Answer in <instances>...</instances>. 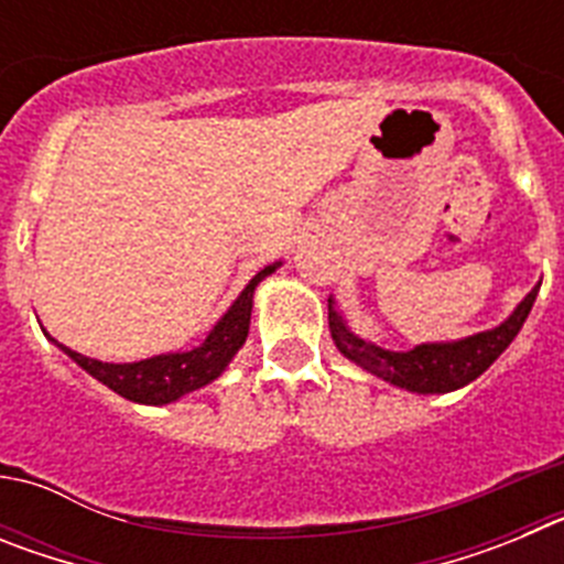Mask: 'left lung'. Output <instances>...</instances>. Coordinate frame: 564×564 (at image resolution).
I'll list each match as a JSON object with an SVG mask.
<instances>
[{
    "label": "left lung",
    "mask_w": 564,
    "mask_h": 564,
    "mask_svg": "<svg viewBox=\"0 0 564 564\" xmlns=\"http://www.w3.org/2000/svg\"><path fill=\"white\" fill-rule=\"evenodd\" d=\"M542 282H536L520 305L511 311L506 322L471 336L452 338V341L415 344L412 350H387L381 344L361 338L350 330L344 313L336 307V299H327V318H330V336L344 358H350L361 370L372 372L381 381L401 387L417 395H443L455 392L482 372L506 352V347L517 338L525 325L528 313L534 307Z\"/></svg>",
    "instance_id": "8db88e82"
}]
</instances>
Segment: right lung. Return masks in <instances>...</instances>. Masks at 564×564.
I'll return each instance as SVG.
<instances>
[{
    "mask_svg": "<svg viewBox=\"0 0 564 564\" xmlns=\"http://www.w3.org/2000/svg\"><path fill=\"white\" fill-rule=\"evenodd\" d=\"M282 262L265 265L259 273H253L251 282L242 288L237 299L231 302L226 313L217 318V325L208 330L197 347L192 350H174L161 352V356L141 358V361L112 364L98 361V358L82 356V352L69 350L62 341L50 338L58 350L82 367L84 372L101 381L112 392L132 403H147V406H163V403H174L177 398L188 395V392L200 390L214 378H220L226 372L228 364L239 352V347L246 344L248 327H251V311H253V291L265 276H271ZM47 336V333H44Z\"/></svg>",
    "mask_w": 564,
    "mask_h": 564,
    "instance_id": "obj_1",
    "label": "right lung"
}]
</instances>
